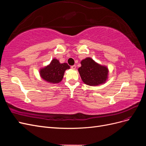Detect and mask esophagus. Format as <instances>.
Wrapping results in <instances>:
<instances>
[{
	"label": "esophagus",
	"mask_w": 146,
	"mask_h": 146,
	"mask_svg": "<svg viewBox=\"0 0 146 146\" xmlns=\"http://www.w3.org/2000/svg\"><path fill=\"white\" fill-rule=\"evenodd\" d=\"M70 68H71L72 69H76V65H73V66H70Z\"/></svg>",
	"instance_id": "1"
}]
</instances>
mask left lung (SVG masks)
<instances>
[{
	"mask_svg": "<svg viewBox=\"0 0 146 146\" xmlns=\"http://www.w3.org/2000/svg\"><path fill=\"white\" fill-rule=\"evenodd\" d=\"M81 67L78 69L82 81L87 85L98 86L106 82L108 69L107 66L96 63L90 57L82 60Z\"/></svg>",
	"mask_w": 146,
	"mask_h": 146,
	"instance_id": "obj_1",
	"label": "left lung"
}]
</instances>
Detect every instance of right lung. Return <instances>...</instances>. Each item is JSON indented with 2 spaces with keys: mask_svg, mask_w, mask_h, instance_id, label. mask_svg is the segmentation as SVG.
<instances>
[{
  "mask_svg": "<svg viewBox=\"0 0 146 146\" xmlns=\"http://www.w3.org/2000/svg\"><path fill=\"white\" fill-rule=\"evenodd\" d=\"M69 69L70 66L67 63H60L59 60L54 58L49 64L40 69L39 74L43 80L47 82L58 83L63 80L65 70Z\"/></svg>",
  "mask_w": 146,
  "mask_h": 146,
  "instance_id": "add662e5",
  "label": "right lung"
}]
</instances>
